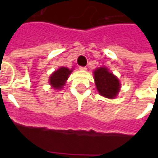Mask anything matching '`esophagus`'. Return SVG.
<instances>
[{"mask_svg":"<svg viewBox=\"0 0 158 158\" xmlns=\"http://www.w3.org/2000/svg\"><path fill=\"white\" fill-rule=\"evenodd\" d=\"M79 69L80 70H86V67H79Z\"/></svg>","mask_w":158,"mask_h":158,"instance_id":"obj_1","label":"esophagus"}]
</instances>
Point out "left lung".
<instances>
[{
	"mask_svg": "<svg viewBox=\"0 0 158 158\" xmlns=\"http://www.w3.org/2000/svg\"><path fill=\"white\" fill-rule=\"evenodd\" d=\"M94 78L97 89L101 96L113 98L118 93L120 86L118 78L110 73L106 68H99L95 70Z\"/></svg>",
	"mask_w": 158,
	"mask_h": 158,
	"instance_id": "1",
	"label": "left lung"
}]
</instances>
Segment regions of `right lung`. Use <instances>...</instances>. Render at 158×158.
I'll return each mask as SVG.
<instances>
[{"instance_id": "1", "label": "right lung", "mask_w": 158, "mask_h": 158, "mask_svg": "<svg viewBox=\"0 0 158 158\" xmlns=\"http://www.w3.org/2000/svg\"><path fill=\"white\" fill-rule=\"evenodd\" d=\"M71 72L72 69H69L68 68H60L50 76V84L54 89H61L62 86L65 85L66 80L68 79Z\"/></svg>"}]
</instances>
